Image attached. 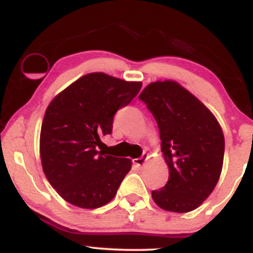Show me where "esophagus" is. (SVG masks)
<instances>
[{
    "instance_id": "34e87169",
    "label": "esophagus",
    "mask_w": 253,
    "mask_h": 253,
    "mask_svg": "<svg viewBox=\"0 0 253 253\" xmlns=\"http://www.w3.org/2000/svg\"><path fill=\"white\" fill-rule=\"evenodd\" d=\"M146 159H147V155H143L141 157H139V158L133 159V164H135L136 167H141V165L145 163Z\"/></svg>"
}]
</instances>
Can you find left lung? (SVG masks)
<instances>
[{"label": "left lung", "mask_w": 253, "mask_h": 253, "mask_svg": "<svg viewBox=\"0 0 253 253\" xmlns=\"http://www.w3.org/2000/svg\"><path fill=\"white\" fill-rule=\"evenodd\" d=\"M159 128L169 181L152 199L162 210L187 213L211 195L222 169L225 139L206 106L172 81L151 83L139 95Z\"/></svg>", "instance_id": "8db88e82"}]
</instances>
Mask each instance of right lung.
I'll return each mask as SVG.
<instances>
[{
	"label": "right lung",
	"mask_w": 253,
	"mask_h": 253,
	"mask_svg": "<svg viewBox=\"0 0 253 253\" xmlns=\"http://www.w3.org/2000/svg\"><path fill=\"white\" fill-rule=\"evenodd\" d=\"M141 89L94 72L81 77L52 100L40 133V158L46 178L65 201L94 210L117 195L130 159L104 156L101 136L112 134L114 115Z\"/></svg>",
	"instance_id": "obj_1"
}]
</instances>
